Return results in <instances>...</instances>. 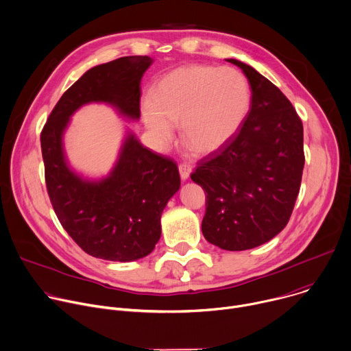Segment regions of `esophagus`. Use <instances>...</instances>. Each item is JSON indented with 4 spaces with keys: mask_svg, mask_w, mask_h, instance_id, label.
Returning a JSON list of instances; mask_svg holds the SVG:
<instances>
[{
    "mask_svg": "<svg viewBox=\"0 0 351 351\" xmlns=\"http://www.w3.org/2000/svg\"><path fill=\"white\" fill-rule=\"evenodd\" d=\"M179 173H180L182 180H187L190 178V173H191V167L189 164H180L179 165Z\"/></svg>",
    "mask_w": 351,
    "mask_h": 351,
    "instance_id": "1",
    "label": "esophagus"
}]
</instances>
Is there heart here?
Listing matches in <instances>:
<instances>
[{"mask_svg":"<svg viewBox=\"0 0 351 351\" xmlns=\"http://www.w3.org/2000/svg\"><path fill=\"white\" fill-rule=\"evenodd\" d=\"M251 108L247 77L231 67L182 66L165 74L153 96L142 101V115L158 147L165 149L180 123V139L197 154L226 146L244 124Z\"/></svg>","mask_w":351,"mask_h":351,"instance_id":"1","label":"heart"}]
</instances>
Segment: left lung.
<instances>
[{"label": "left lung", "instance_id": "obj_1", "mask_svg": "<svg viewBox=\"0 0 351 351\" xmlns=\"http://www.w3.org/2000/svg\"><path fill=\"white\" fill-rule=\"evenodd\" d=\"M252 97L247 119L226 146L202 158L191 180L206 195L205 240L226 251L256 248L287 226L304 167L303 124L287 96L237 59Z\"/></svg>", "mask_w": 351, "mask_h": 351}]
</instances>
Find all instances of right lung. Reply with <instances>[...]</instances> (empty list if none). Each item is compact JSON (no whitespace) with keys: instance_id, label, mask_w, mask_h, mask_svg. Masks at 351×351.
Returning a JSON list of instances; mask_svg holds the SVG:
<instances>
[{"instance_id":"right-lung-1","label":"right lung","mask_w":351,"mask_h":351,"mask_svg":"<svg viewBox=\"0 0 351 351\" xmlns=\"http://www.w3.org/2000/svg\"><path fill=\"white\" fill-rule=\"evenodd\" d=\"M152 63L149 56H124L89 69L63 93L41 132L55 213L82 251L103 261L125 263L153 252L164 208L180 189L179 171L127 130L108 175L89 179L70 167L63 136L71 115L89 103L108 104L123 119L138 121L141 81Z\"/></svg>"}]
</instances>
